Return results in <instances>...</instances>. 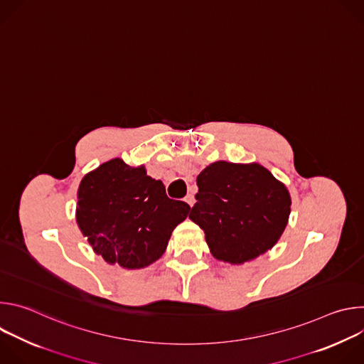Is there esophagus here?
<instances>
[{
    "instance_id": "esophagus-1",
    "label": "esophagus",
    "mask_w": 364,
    "mask_h": 364,
    "mask_svg": "<svg viewBox=\"0 0 364 364\" xmlns=\"http://www.w3.org/2000/svg\"><path fill=\"white\" fill-rule=\"evenodd\" d=\"M184 201H186L190 207H193V204H194V196H193V194H187L186 198H184Z\"/></svg>"
}]
</instances>
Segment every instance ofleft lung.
I'll list each match as a JSON object with an SVG mask.
<instances>
[{
  "instance_id": "left-lung-1",
  "label": "left lung",
  "mask_w": 364,
  "mask_h": 364,
  "mask_svg": "<svg viewBox=\"0 0 364 364\" xmlns=\"http://www.w3.org/2000/svg\"><path fill=\"white\" fill-rule=\"evenodd\" d=\"M196 181L197 203L188 218L203 229L216 259L242 265L275 246L289 219L291 196L269 170L218 161Z\"/></svg>"
}]
</instances>
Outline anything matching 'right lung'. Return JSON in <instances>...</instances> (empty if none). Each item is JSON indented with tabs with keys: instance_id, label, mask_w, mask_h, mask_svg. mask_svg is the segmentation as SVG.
<instances>
[{
	"instance_id": "1",
	"label": "right lung",
	"mask_w": 364,
	"mask_h": 364,
	"mask_svg": "<svg viewBox=\"0 0 364 364\" xmlns=\"http://www.w3.org/2000/svg\"><path fill=\"white\" fill-rule=\"evenodd\" d=\"M190 205L168 198L163 181L121 159L87 173L77 188L76 222L93 252L111 265L141 269L163 256Z\"/></svg>"
}]
</instances>
